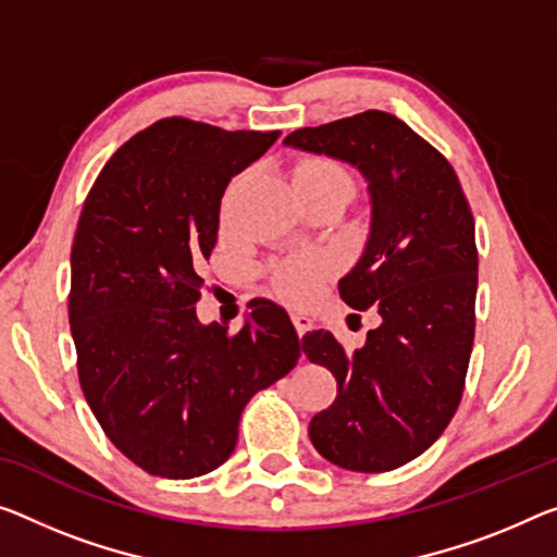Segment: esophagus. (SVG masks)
<instances>
[{"instance_id": "esophagus-1", "label": "esophagus", "mask_w": 557, "mask_h": 557, "mask_svg": "<svg viewBox=\"0 0 557 557\" xmlns=\"http://www.w3.org/2000/svg\"><path fill=\"white\" fill-rule=\"evenodd\" d=\"M290 321H294L298 336H304L306 331H311V319H308L306 313H294V315H290Z\"/></svg>"}]
</instances>
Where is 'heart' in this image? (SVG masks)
Wrapping results in <instances>:
<instances>
[{"instance_id": "heart-1", "label": "heart", "mask_w": 557, "mask_h": 557, "mask_svg": "<svg viewBox=\"0 0 557 557\" xmlns=\"http://www.w3.org/2000/svg\"><path fill=\"white\" fill-rule=\"evenodd\" d=\"M296 191H329V189H350L354 191V178L338 161L326 157L306 159L294 171ZM333 263L326 256L304 253L288 256V259L273 263L271 284L281 298L290 304H304L313 296L323 278H329Z\"/></svg>"}]
</instances>
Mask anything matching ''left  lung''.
<instances>
[{"instance_id":"1","label":"left lung","mask_w":557,"mask_h":557,"mask_svg":"<svg viewBox=\"0 0 557 557\" xmlns=\"http://www.w3.org/2000/svg\"><path fill=\"white\" fill-rule=\"evenodd\" d=\"M286 147L354 164L371 194V236L338 294L379 311L354 354L331 331L301 350L336 375L338 396L308 425L333 466L386 473L421 456L456 416L475 336V221L450 161L386 111L306 126Z\"/></svg>"}]
</instances>
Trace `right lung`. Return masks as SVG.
<instances>
[{
	"instance_id": "1",
	"label": "right lung",
	"mask_w": 557,
	"mask_h": 557,
	"mask_svg": "<svg viewBox=\"0 0 557 557\" xmlns=\"http://www.w3.org/2000/svg\"><path fill=\"white\" fill-rule=\"evenodd\" d=\"M278 134L159 119L114 151L84 201L70 290L76 371L107 438L151 475L186 481L226 463L244 406L301 356L271 301L238 333L196 319L221 196Z\"/></svg>"
}]
</instances>
